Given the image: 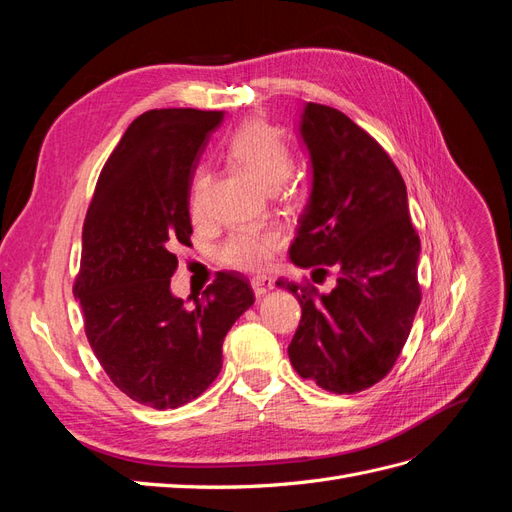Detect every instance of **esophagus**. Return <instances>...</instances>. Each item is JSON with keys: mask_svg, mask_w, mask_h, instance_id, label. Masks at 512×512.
Listing matches in <instances>:
<instances>
[{"mask_svg": "<svg viewBox=\"0 0 512 512\" xmlns=\"http://www.w3.org/2000/svg\"><path fill=\"white\" fill-rule=\"evenodd\" d=\"M252 288H254L256 297H265L267 292H271L275 288V282L271 280V277H254Z\"/></svg>", "mask_w": 512, "mask_h": 512, "instance_id": "1", "label": "esophagus"}]
</instances>
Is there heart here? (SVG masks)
Here are the masks:
<instances>
[{
	"instance_id": "b5f03b06",
	"label": "heart",
	"mask_w": 512,
	"mask_h": 512,
	"mask_svg": "<svg viewBox=\"0 0 512 512\" xmlns=\"http://www.w3.org/2000/svg\"><path fill=\"white\" fill-rule=\"evenodd\" d=\"M226 151L247 175H252L262 188L277 190L290 177L294 158L284 138L269 123L252 119L230 134ZM209 173L198 168L190 183V213L200 220L207 213ZM286 245V232L280 226L239 228L220 247V260L226 267L260 273L271 267L275 256Z\"/></svg>"
}]
</instances>
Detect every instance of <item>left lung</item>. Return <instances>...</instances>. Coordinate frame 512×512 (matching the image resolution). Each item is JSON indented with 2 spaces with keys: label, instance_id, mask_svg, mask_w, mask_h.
<instances>
[{
  "label": "left lung",
  "instance_id": "1",
  "mask_svg": "<svg viewBox=\"0 0 512 512\" xmlns=\"http://www.w3.org/2000/svg\"><path fill=\"white\" fill-rule=\"evenodd\" d=\"M301 136L314 181L290 260L322 280L337 271V284L320 294L312 284L277 280L301 303L288 356L301 378L352 395L389 374L410 335L421 303V239L406 183L376 138L314 102L303 108Z\"/></svg>",
  "mask_w": 512,
  "mask_h": 512
}]
</instances>
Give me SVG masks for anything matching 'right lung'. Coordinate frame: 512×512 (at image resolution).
I'll list each match as a JSON object with an SVG mask.
<instances>
[{
  "label": "right lung",
  "instance_id": "obj_1",
  "mask_svg": "<svg viewBox=\"0 0 512 512\" xmlns=\"http://www.w3.org/2000/svg\"><path fill=\"white\" fill-rule=\"evenodd\" d=\"M222 111L153 108L108 156L83 224L74 280L87 342L106 376L143 406L173 410L218 378L222 344L254 292L220 271L188 307L170 292L190 245V183Z\"/></svg>",
  "mask_w": 512,
  "mask_h": 512
}]
</instances>
